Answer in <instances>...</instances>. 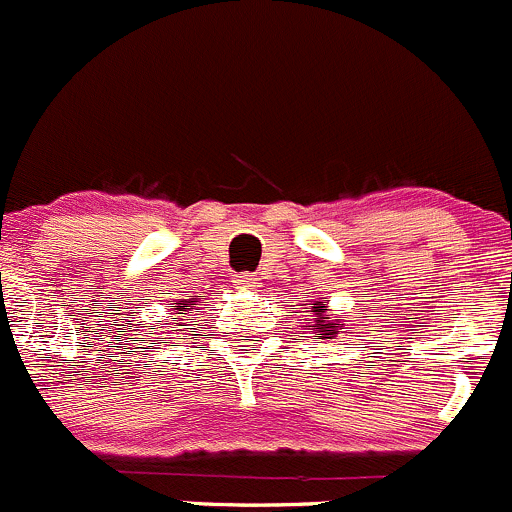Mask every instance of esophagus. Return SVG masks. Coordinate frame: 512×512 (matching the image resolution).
Segmentation results:
<instances>
[{
	"label": "esophagus",
	"instance_id": "obj_1",
	"mask_svg": "<svg viewBox=\"0 0 512 512\" xmlns=\"http://www.w3.org/2000/svg\"><path fill=\"white\" fill-rule=\"evenodd\" d=\"M234 283L239 288H254L256 286V276H254V273H239V276L234 278Z\"/></svg>",
	"mask_w": 512,
	"mask_h": 512
}]
</instances>
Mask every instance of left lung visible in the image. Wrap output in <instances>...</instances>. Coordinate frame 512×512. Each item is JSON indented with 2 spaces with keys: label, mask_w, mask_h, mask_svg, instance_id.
<instances>
[{
  "label": "left lung",
  "mask_w": 512,
  "mask_h": 512,
  "mask_svg": "<svg viewBox=\"0 0 512 512\" xmlns=\"http://www.w3.org/2000/svg\"><path fill=\"white\" fill-rule=\"evenodd\" d=\"M303 306H306V313L311 316L308 318V326L303 328L316 333V338H336V333H341L343 326H346L343 318L333 316V313L328 316L331 308H328V303L323 301V298H311V301H306ZM301 321H306V318H301Z\"/></svg>",
  "instance_id": "8db88e82"
}]
</instances>
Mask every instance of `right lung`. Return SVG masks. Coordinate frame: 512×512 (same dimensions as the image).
<instances>
[{"mask_svg": "<svg viewBox=\"0 0 512 512\" xmlns=\"http://www.w3.org/2000/svg\"><path fill=\"white\" fill-rule=\"evenodd\" d=\"M194 308H199V298H179L176 301V306L171 308L174 313H179V326H184V321H191V311Z\"/></svg>", "mask_w": 512, "mask_h": 512, "instance_id": "1", "label": "right lung"}]
</instances>
